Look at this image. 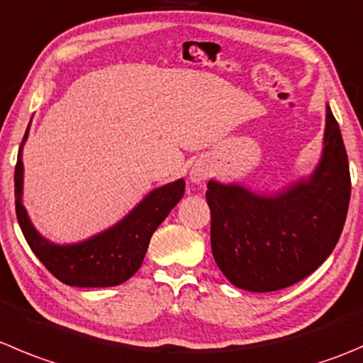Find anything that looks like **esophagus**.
I'll return each mask as SVG.
<instances>
[{"label":"esophagus","instance_id":"obj_1","mask_svg":"<svg viewBox=\"0 0 363 363\" xmlns=\"http://www.w3.org/2000/svg\"><path fill=\"white\" fill-rule=\"evenodd\" d=\"M207 177V170L203 167H200V164H195V167L191 168V172H189V179H191V182H195V184H200V182L206 181Z\"/></svg>","mask_w":363,"mask_h":363}]
</instances>
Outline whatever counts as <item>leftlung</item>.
Segmentation results:
<instances>
[{"label": "left lung", "mask_w": 363, "mask_h": 363, "mask_svg": "<svg viewBox=\"0 0 363 363\" xmlns=\"http://www.w3.org/2000/svg\"><path fill=\"white\" fill-rule=\"evenodd\" d=\"M351 175L346 147L326 108L325 149L308 181L275 196L209 181L211 250L228 282L271 293L314 273L333 252L346 221Z\"/></svg>", "instance_id": "left-lung-1"}]
</instances>
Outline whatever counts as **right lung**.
Wrapping results in <instances>:
<instances>
[{"label":"right lung","mask_w":363,"mask_h":363,"mask_svg":"<svg viewBox=\"0 0 363 363\" xmlns=\"http://www.w3.org/2000/svg\"><path fill=\"white\" fill-rule=\"evenodd\" d=\"M30 128V125H28ZM28 138V131L24 140ZM23 143L19 147L16 174V214L19 227L42 264L60 282L74 287H111L131 279L140 269L149 241L161 221L184 195V181L150 191L124 220L110 230L77 245L58 246L42 238L31 225L21 202L23 195Z\"/></svg>","instance_id":"1"}]
</instances>
